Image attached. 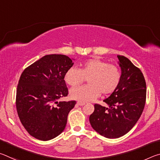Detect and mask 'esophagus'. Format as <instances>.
Segmentation results:
<instances>
[{
    "mask_svg": "<svg viewBox=\"0 0 160 160\" xmlns=\"http://www.w3.org/2000/svg\"><path fill=\"white\" fill-rule=\"evenodd\" d=\"M77 104L79 105V106H84L85 104V102H78Z\"/></svg>",
    "mask_w": 160,
    "mask_h": 160,
    "instance_id": "obj_1",
    "label": "esophagus"
}]
</instances>
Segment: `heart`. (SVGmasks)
<instances>
[{"instance_id":"1","label":"heart","mask_w":160,"mask_h":160,"mask_svg":"<svg viewBox=\"0 0 160 160\" xmlns=\"http://www.w3.org/2000/svg\"><path fill=\"white\" fill-rule=\"evenodd\" d=\"M121 74L117 66L107 62L93 58L81 64L80 69L72 67L67 70L64 80L70 86H76L88 79L89 85L77 87L70 92L72 99L79 102H90L100 94L113 93L119 85Z\"/></svg>"}]
</instances>
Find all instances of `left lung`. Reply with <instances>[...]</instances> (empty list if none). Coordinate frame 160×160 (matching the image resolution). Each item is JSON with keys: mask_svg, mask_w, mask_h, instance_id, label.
<instances>
[{"mask_svg": "<svg viewBox=\"0 0 160 160\" xmlns=\"http://www.w3.org/2000/svg\"><path fill=\"white\" fill-rule=\"evenodd\" d=\"M121 70L119 85L104 100L108 107L94 104L90 116L92 128L107 138H118L135 126L144 109L146 83L142 72L128 58L118 56Z\"/></svg>", "mask_w": 160, "mask_h": 160, "instance_id": "obj_1", "label": "left lung"}]
</instances>
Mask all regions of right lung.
Masks as SVG:
<instances>
[{"instance_id": "add662e5", "label": "right lung", "mask_w": 160, "mask_h": 160, "mask_svg": "<svg viewBox=\"0 0 160 160\" xmlns=\"http://www.w3.org/2000/svg\"><path fill=\"white\" fill-rule=\"evenodd\" d=\"M73 59L62 54L43 56L28 66L19 80L16 108L22 124L37 139L49 140L64 131L76 102H58L68 94L65 74Z\"/></svg>"}]
</instances>
